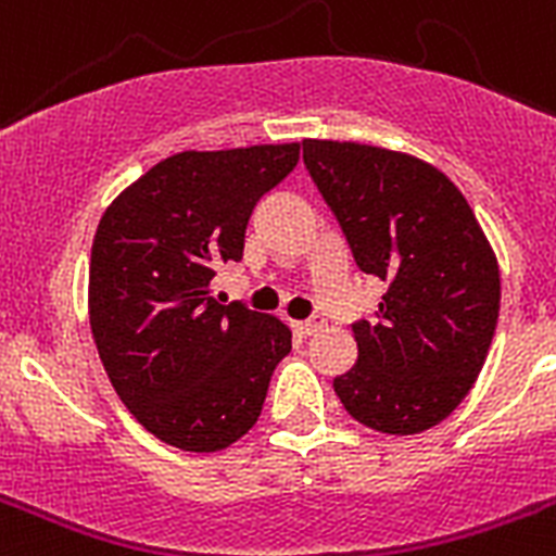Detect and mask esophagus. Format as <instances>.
Wrapping results in <instances>:
<instances>
[{
    "label": "esophagus",
    "instance_id": "obj_1",
    "mask_svg": "<svg viewBox=\"0 0 556 556\" xmlns=\"http://www.w3.org/2000/svg\"><path fill=\"white\" fill-rule=\"evenodd\" d=\"M323 328V317H312V320H303V323H294V331L303 333V337H312Z\"/></svg>",
    "mask_w": 556,
    "mask_h": 556
}]
</instances>
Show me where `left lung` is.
Instances as JSON below:
<instances>
[{
    "instance_id": "8db88e82",
    "label": "left lung",
    "mask_w": 556,
    "mask_h": 556,
    "mask_svg": "<svg viewBox=\"0 0 556 556\" xmlns=\"http://www.w3.org/2000/svg\"><path fill=\"white\" fill-rule=\"evenodd\" d=\"M303 161L362 273L390 283L376 320L353 323L358 358L333 378L353 420L420 434L451 415L479 376L501 275L468 200L437 166L356 141H303Z\"/></svg>"
}]
</instances>
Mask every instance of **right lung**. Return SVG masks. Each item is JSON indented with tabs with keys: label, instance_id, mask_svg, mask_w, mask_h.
<instances>
[{
	"label": "right lung",
	"instance_id": "add662e5",
	"mask_svg": "<svg viewBox=\"0 0 556 556\" xmlns=\"http://www.w3.org/2000/svg\"><path fill=\"white\" fill-rule=\"evenodd\" d=\"M298 159V141L178 152L127 186L97 225L91 333L122 404L161 443L223 451L262 415L292 333L273 314L214 301L211 278L242 258L255 203Z\"/></svg>",
	"mask_w": 556,
	"mask_h": 556
}]
</instances>
